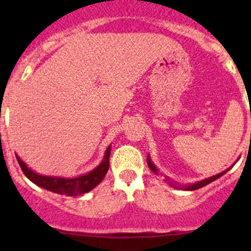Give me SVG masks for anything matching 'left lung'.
I'll return each instance as SVG.
<instances>
[{
    "instance_id": "8db88e82",
    "label": "left lung",
    "mask_w": 251,
    "mask_h": 251,
    "mask_svg": "<svg viewBox=\"0 0 251 251\" xmlns=\"http://www.w3.org/2000/svg\"><path fill=\"white\" fill-rule=\"evenodd\" d=\"M147 163H148V166H149V168H151V171H154V173H155V174H158V170H156L155 166H154V164L151 163V159H149V156H148V158H147ZM226 173H227V170H226V171H224V173H221V174L216 175V176H212V177H210V178L203 179V181L197 182V183L191 184V186L184 187V188L188 189V191H196V189H199V188H201V187H204V186H206V184H209L210 182L215 181V179H217V178H219V177H221L222 175L226 174ZM171 186H174V184L171 183ZM174 187H176V186H174Z\"/></svg>"
}]
</instances>
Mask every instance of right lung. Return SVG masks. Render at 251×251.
<instances>
[{
	"instance_id": "1",
	"label": "right lung",
	"mask_w": 251,
	"mask_h": 251,
	"mask_svg": "<svg viewBox=\"0 0 251 251\" xmlns=\"http://www.w3.org/2000/svg\"><path fill=\"white\" fill-rule=\"evenodd\" d=\"M109 156H110V147H108L107 151L103 161L100 166L91 171L90 174L83 175V176L75 177V178H62V177H48L42 175L35 174L30 170L22 160L17 156V160L22 168L25 176L34 182L37 186L42 188L48 189L50 192H54L58 194H67V196H78V194H85L95 188L98 183L102 182L105 174L109 169Z\"/></svg>"
}]
</instances>
